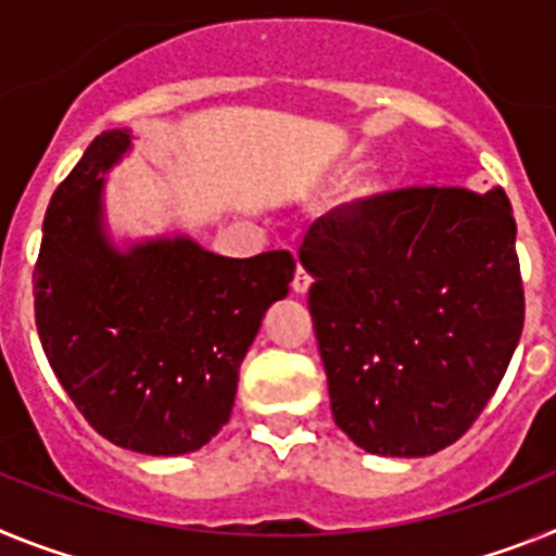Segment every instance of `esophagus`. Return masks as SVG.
<instances>
[{
	"label": "esophagus",
	"mask_w": 556,
	"mask_h": 556,
	"mask_svg": "<svg viewBox=\"0 0 556 556\" xmlns=\"http://www.w3.org/2000/svg\"><path fill=\"white\" fill-rule=\"evenodd\" d=\"M311 282H313L311 274H307L305 268H302V265H299L296 274H293V282H291L293 293H307V288H311Z\"/></svg>",
	"instance_id": "34e87169"
}]
</instances>
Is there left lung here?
Masks as SVG:
<instances>
[{"label":"left lung","mask_w":556,"mask_h":556,"mask_svg":"<svg viewBox=\"0 0 556 556\" xmlns=\"http://www.w3.org/2000/svg\"><path fill=\"white\" fill-rule=\"evenodd\" d=\"M501 187H408L341 206L299 260L336 425L378 456H431L476 422L523 330Z\"/></svg>","instance_id":"8db88e82"}]
</instances>
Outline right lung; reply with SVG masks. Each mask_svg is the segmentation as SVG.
Here are the masks:
<instances>
[{
  "label": "right lung",
  "mask_w": 556,
  "mask_h": 556,
  "mask_svg": "<svg viewBox=\"0 0 556 556\" xmlns=\"http://www.w3.org/2000/svg\"><path fill=\"white\" fill-rule=\"evenodd\" d=\"M103 131L45 215L33 291L55 378L100 437L144 456L204 447L229 422L238 375L265 311L288 296L296 260H235L187 235L119 245L105 220V173L131 151Z\"/></svg>",
  "instance_id": "add662e5"
}]
</instances>
